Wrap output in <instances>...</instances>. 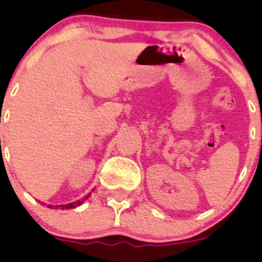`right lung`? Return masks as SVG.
<instances>
[{"label":"right lung","mask_w":262,"mask_h":262,"mask_svg":"<svg viewBox=\"0 0 262 262\" xmlns=\"http://www.w3.org/2000/svg\"><path fill=\"white\" fill-rule=\"evenodd\" d=\"M90 194L91 193L87 194V196L85 197V200L87 197H90ZM82 202H83V200H80V201H76L75 203H69V204H65V206H54V207H55V208H61V209H71V208H75V207L80 206V204H82ZM49 208H53V206H49Z\"/></svg>","instance_id":"add662e5"}]
</instances>
